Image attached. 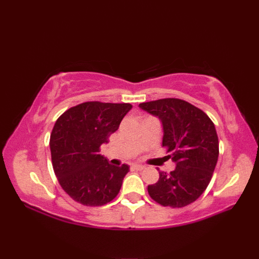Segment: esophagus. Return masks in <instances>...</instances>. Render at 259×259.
<instances>
[{"instance_id": "obj_1", "label": "esophagus", "mask_w": 259, "mask_h": 259, "mask_svg": "<svg viewBox=\"0 0 259 259\" xmlns=\"http://www.w3.org/2000/svg\"><path fill=\"white\" fill-rule=\"evenodd\" d=\"M131 168L135 169V170H144L145 166H142V164H133Z\"/></svg>"}]
</instances>
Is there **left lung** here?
Segmentation results:
<instances>
[{
  "instance_id": "8db88e82",
  "label": "left lung",
  "mask_w": 259,
  "mask_h": 259,
  "mask_svg": "<svg viewBox=\"0 0 259 259\" xmlns=\"http://www.w3.org/2000/svg\"><path fill=\"white\" fill-rule=\"evenodd\" d=\"M139 107L161 120L162 147L176 162L174 171H159V180L148 186L150 197L161 206L172 208L196 201L210 183L218 160L219 142L213 122L202 110L181 99H159Z\"/></svg>"
}]
</instances>
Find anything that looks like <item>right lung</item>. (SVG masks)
Masks as SVG:
<instances>
[{
  "instance_id": "obj_1",
  "label": "right lung",
  "mask_w": 259,
  "mask_h": 259,
  "mask_svg": "<svg viewBox=\"0 0 259 259\" xmlns=\"http://www.w3.org/2000/svg\"><path fill=\"white\" fill-rule=\"evenodd\" d=\"M130 103L88 101L68 109L58 118L50 137L51 159L60 186L76 202L103 206L119 194L128 164L115 167L100 155Z\"/></svg>"
}]
</instances>
